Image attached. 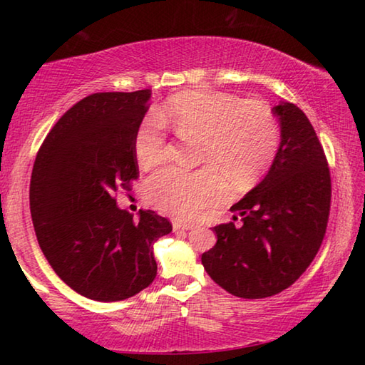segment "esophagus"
<instances>
[{
  "instance_id": "esophagus-1",
  "label": "esophagus",
  "mask_w": 365,
  "mask_h": 365,
  "mask_svg": "<svg viewBox=\"0 0 365 365\" xmlns=\"http://www.w3.org/2000/svg\"><path fill=\"white\" fill-rule=\"evenodd\" d=\"M172 227H174V232L191 230V228H193V224H190V222H174V224H172Z\"/></svg>"
}]
</instances>
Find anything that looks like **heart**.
I'll return each mask as SVG.
<instances>
[{
  "label": "heart",
  "instance_id": "obj_1",
  "mask_svg": "<svg viewBox=\"0 0 365 365\" xmlns=\"http://www.w3.org/2000/svg\"><path fill=\"white\" fill-rule=\"evenodd\" d=\"M164 120L178 137H200L197 160L205 168L183 170L164 168L148 178L146 193L159 211L191 219L227 193L225 178L248 187L274 160L280 128L270 109L257 101L212 91H185L165 103ZM168 150V133L158 114L146 115L133 140L141 168H153Z\"/></svg>",
  "mask_w": 365,
  "mask_h": 365
}]
</instances>
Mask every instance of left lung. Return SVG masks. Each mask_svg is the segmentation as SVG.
Here are the masks:
<instances>
[{
  "label": "left lung",
  "instance_id": "8db88e82",
  "mask_svg": "<svg viewBox=\"0 0 365 365\" xmlns=\"http://www.w3.org/2000/svg\"><path fill=\"white\" fill-rule=\"evenodd\" d=\"M272 113L282 140L270 170L230 207L233 222L214 227L217 243L201 256L219 287L246 299L269 298L299 279L322 245L330 214V169L316 130L293 103Z\"/></svg>",
  "mask_w": 365,
  "mask_h": 365
}]
</instances>
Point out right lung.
I'll use <instances>...</instances> for the list:
<instances>
[{"label":"right lung","mask_w":365,"mask_h":365,"mask_svg":"<svg viewBox=\"0 0 365 365\" xmlns=\"http://www.w3.org/2000/svg\"><path fill=\"white\" fill-rule=\"evenodd\" d=\"M151 90L95 93L46 135L30 180L36 240L59 279L85 298H130L156 279L153 245L172 232L154 211L138 220L115 205L138 178L133 140Z\"/></svg>","instance_id":"1"}]
</instances>
